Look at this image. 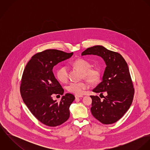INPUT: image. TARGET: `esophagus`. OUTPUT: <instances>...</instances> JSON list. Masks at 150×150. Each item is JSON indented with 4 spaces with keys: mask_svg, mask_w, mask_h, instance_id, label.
I'll return each mask as SVG.
<instances>
[{
    "mask_svg": "<svg viewBox=\"0 0 150 150\" xmlns=\"http://www.w3.org/2000/svg\"><path fill=\"white\" fill-rule=\"evenodd\" d=\"M83 97V95H75V98H82Z\"/></svg>",
    "mask_w": 150,
    "mask_h": 150,
    "instance_id": "34e87169",
    "label": "esophagus"
}]
</instances>
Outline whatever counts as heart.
<instances>
[{"instance_id": "heart-1", "label": "heart", "mask_w": 150, "mask_h": 150, "mask_svg": "<svg viewBox=\"0 0 150 150\" xmlns=\"http://www.w3.org/2000/svg\"><path fill=\"white\" fill-rule=\"evenodd\" d=\"M73 66L82 72L83 77L92 83H96L100 79V71L97 67L90 68L91 64L86 59L79 58L73 62ZM57 79L63 83H67L69 79L68 69L66 66H61L57 71ZM88 84L85 82H72L66 86L67 90L76 95H81L88 88Z\"/></svg>"}]
</instances>
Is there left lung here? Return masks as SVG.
I'll list each match as a JSON object with an SVG mask.
<instances>
[{"instance_id": "obj_1", "label": "left lung", "mask_w": 150, "mask_h": 150, "mask_svg": "<svg viewBox=\"0 0 150 150\" xmlns=\"http://www.w3.org/2000/svg\"><path fill=\"white\" fill-rule=\"evenodd\" d=\"M86 55L99 56L106 64L102 82L92 90L100 95L105 92L106 96L103 95V100L90 96L92 114L103 124L115 123L128 110L133 99L134 90L128 64L120 54L102 45L87 48L81 54Z\"/></svg>"}]
</instances>
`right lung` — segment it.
<instances>
[{
	"label": "right lung",
	"mask_w": 150,
	"mask_h": 150,
	"mask_svg": "<svg viewBox=\"0 0 150 150\" xmlns=\"http://www.w3.org/2000/svg\"><path fill=\"white\" fill-rule=\"evenodd\" d=\"M73 54L58 50H46L34 55L23 70L20 86L23 101L32 114L47 126L60 125L69 118V107L75 97L66 93L60 102L52 99L54 95H62L64 92L52 69Z\"/></svg>",
	"instance_id": "right-lung-1"
}]
</instances>
